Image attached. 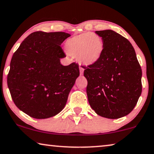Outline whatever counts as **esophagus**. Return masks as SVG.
<instances>
[{
    "instance_id": "obj_1",
    "label": "esophagus",
    "mask_w": 154,
    "mask_h": 154,
    "mask_svg": "<svg viewBox=\"0 0 154 154\" xmlns=\"http://www.w3.org/2000/svg\"><path fill=\"white\" fill-rule=\"evenodd\" d=\"M79 70H80V75H83V73H84V68H83L82 66H79Z\"/></svg>"
}]
</instances>
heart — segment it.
Instances as JSON below:
<instances>
[{
  "label": "heart",
  "instance_id": "b5f03b06",
  "mask_svg": "<svg viewBox=\"0 0 154 154\" xmlns=\"http://www.w3.org/2000/svg\"><path fill=\"white\" fill-rule=\"evenodd\" d=\"M65 46L68 54L77 57L81 64L86 66L98 62L103 52L101 38L91 33H83L68 39Z\"/></svg>",
  "mask_w": 154,
  "mask_h": 154
}]
</instances>
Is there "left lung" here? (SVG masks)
Returning a JSON list of instances; mask_svg holds the SVG:
<instances>
[{
	"mask_svg": "<svg viewBox=\"0 0 154 154\" xmlns=\"http://www.w3.org/2000/svg\"><path fill=\"white\" fill-rule=\"evenodd\" d=\"M103 42L98 62L84 68L90 106L105 118L116 119L133 110L142 92V70L128 39L107 29L95 31Z\"/></svg>",
	"mask_w": 154,
	"mask_h": 154,
	"instance_id": "1",
	"label": "left lung"
}]
</instances>
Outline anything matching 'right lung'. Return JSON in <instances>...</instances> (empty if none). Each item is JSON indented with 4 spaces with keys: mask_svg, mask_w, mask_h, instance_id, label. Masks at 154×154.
Returning <instances> with one entry per match:
<instances>
[{
    "mask_svg": "<svg viewBox=\"0 0 154 154\" xmlns=\"http://www.w3.org/2000/svg\"><path fill=\"white\" fill-rule=\"evenodd\" d=\"M65 32L35 31L28 35L12 56L7 85L18 108L34 119L57 115L79 75V66L61 64L66 55L60 45Z\"/></svg>",
    "mask_w": 154,
    "mask_h": 154,
    "instance_id": "obj_1",
    "label": "right lung"
}]
</instances>
